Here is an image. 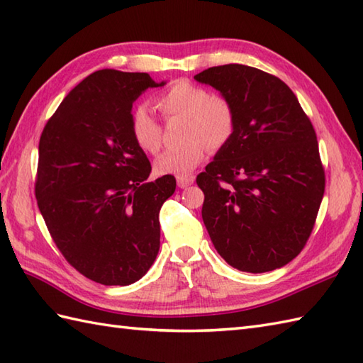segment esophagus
Listing matches in <instances>:
<instances>
[{"mask_svg": "<svg viewBox=\"0 0 363 363\" xmlns=\"http://www.w3.org/2000/svg\"><path fill=\"white\" fill-rule=\"evenodd\" d=\"M194 181H195L194 176H179L176 179L177 187H181V189H186V187L191 186V184H194Z\"/></svg>", "mask_w": 363, "mask_h": 363, "instance_id": "obj_1", "label": "esophagus"}]
</instances>
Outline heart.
<instances>
[{"instance_id": "b5f03b06", "label": "heart", "mask_w": 363, "mask_h": 363, "mask_svg": "<svg viewBox=\"0 0 363 363\" xmlns=\"http://www.w3.org/2000/svg\"><path fill=\"white\" fill-rule=\"evenodd\" d=\"M157 109L165 117L186 118V143L167 150L154 162L159 174L186 176L201 164L207 145L220 148L234 133L235 115L225 98L212 96L211 91L187 81H179L156 98ZM129 129L135 145L145 152L156 154L162 146V129L145 106L130 112Z\"/></svg>"}]
</instances>
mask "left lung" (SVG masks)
Instances as JSON below:
<instances>
[{
	"label": "left lung",
	"instance_id": "left-lung-1",
	"mask_svg": "<svg viewBox=\"0 0 363 363\" xmlns=\"http://www.w3.org/2000/svg\"><path fill=\"white\" fill-rule=\"evenodd\" d=\"M195 79L233 106L234 133L196 177L203 221L230 267L265 273L287 265L309 238L325 194L317 135L287 84L228 64Z\"/></svg>",
	"mask_w": 363,
	"mask_h": 363
}]
</instances>
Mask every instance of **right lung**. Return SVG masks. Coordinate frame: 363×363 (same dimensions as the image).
Segmentation results:
<instances>
[{"mask_svg": "<svg viewBox=\"0 0 363 363\" xmlns=\"http://www.w3.org/2000/svg\"><path fill=\"white\" fill-rule=\"evenodd\" d=\"M165 84L148 73L95 72L64 98L42 133L38 209L68 264L98 284L137 282L159 252V212L176 179L148 181L151 164L129 118L146 89Z\"/></svg>", "mask_w": 363, "mask_h": 363, "instance_id": "obj_1", "label": "right lung"}]
</instances>
